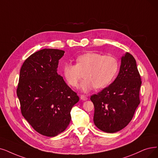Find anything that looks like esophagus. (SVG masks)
I'll return each instance as SVG.
<instances>
[{"label":"esophagus","instance_id":"esophagus-1","mask_svg":"<svg viewBox=\"0 0 158 158\" xmlns=\"http://www.w3.org/2000/svg\"><path fill=\"white\" fill-rule=\"evenodd\" d=\"M80 98L82 100H87L88 98L85 95H84V94H81L80 95Z\"/></svg>","mask_w":158,"mask_h":158}]
</instances>
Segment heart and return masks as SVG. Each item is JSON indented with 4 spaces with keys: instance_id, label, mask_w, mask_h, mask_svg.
<instances>
[{
    "instance_id": "1",
    "label": "heart",
    "mask_w": 158,
    "mask_h": 158,
    "mask_svg": "<svg viewBox=\"0 0 158 158\" xmlns=\"http://www.w3.org/2000/svg\"><path fill=\"white\" fill-rule=\"evenodd\" d=\"M118 69V63L115 58L90 52L78 56L76 65L65 63L62 66V73L69 85L77 88L84 72L85 78L81 88L84 91H89L94 87L101 89L110 84Z\"/></svg>"
}]
</instances>
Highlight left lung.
Masks as SVG:
<instances>
[{"label": "left lung", "mask_w": 158, "mask_h": 158, "mask_svg": "<svg viewBox=\"0 0 158 158\" xmlns=\"http://www.w3.org/2000/svg\"><path fill=\"white\" fill-rule=\"evenodd\" d=\"M141 85L136 61L127 52L121 58L114 81L90 98L94 107L93 121L96 127L107 133H115L127 127L140 103Z\"/></svg>", "instance_id": "8db88e82"}]
</instances>
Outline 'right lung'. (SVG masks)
I'll return each mask as SVG.
<instances>
[{"label": "right lung", "mask_w": 158, "mask_h": 158, "mask_svg": "<svg viewBox=\"0 0 158 158\" xmlns=\"http://www.w3.org/2000/svg\"><path fill=\"white\" fill-rule=\"evenodd\" d=\"M64 50L44 48L30 55L20 71L17 94L23 116L39 134L54 137L71 121L77 93L57 73Z\"/></svg>", "instance_id": "obj_1"}]
</instances>
